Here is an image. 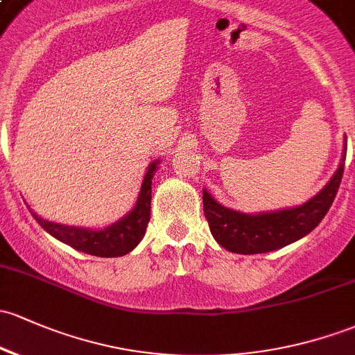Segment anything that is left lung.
<instances>
[{
  "instance_id": "8db88e82",
  "label": "left lung",
  "mask_w": 355,
  "mask_h": 355,
  "mask_svg": "<svg viewBox=\"0 0 355 355\" xmlns=\"http://www.w3.org/2000/svg\"><path fill=\"white\" fill-rule=\"evenodd\" d=\"M347 140L337 171L330 181L303 205L276 211L242 213L220 205L203 189V209L209 232L223 249L235 254H264L303 239L323 220L344 174Z\"/></svg>"
}]
</instances>
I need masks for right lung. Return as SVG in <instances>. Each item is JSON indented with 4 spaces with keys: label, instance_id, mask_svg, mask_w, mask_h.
I'll use <instances>...</instances> for the list:
<instances>
[{
    "label": "right lung",
    "instance_id": "obj_1",
    "mask_svg": "<svg viewBox=\"0 0 355 355\" xmlns=\"http://www.w3.org/2000/svg\"><path fill=\"white\" fill-rule=\"evenodd\" d=\"M159 162L161 161L155 159V161L148 164L135 207L127 215L116 220L115 223L108 225L105 228H86L49 222V220L37 215L33 209H30V211L47 234L71 245L72 249L89 255H96V257H121V255L132 252L146 235L147 223L150 220L152 178H154L155 171L159 169Z\"/></svg>",
    "mask_w": 355,
    "mask_h": 355
}]
</instances>
